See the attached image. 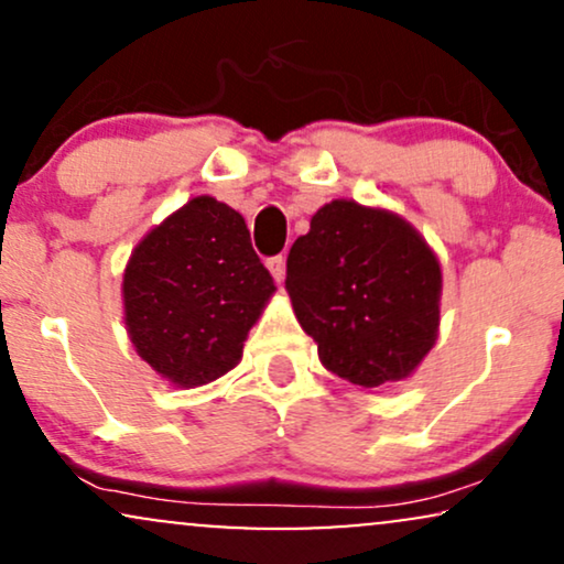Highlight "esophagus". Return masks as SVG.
<instances>
[{
  "label": "esophagus",
  "instance_id": "1",
  "mask_svg": "<svg viewBox=\"0 0 564 564\" xmlns=\"http://www.w3.org/2000/svg\"><path fill=\"white\" fill-rule=\"evenodd\" d=\"M268 270H270V275H273L275 281L281 283L283 275H286V257H281V254L270 257V260H268Z\"/></svg>",
  "mask_w": 564,
  "mask_h": 564
}]
</instances>
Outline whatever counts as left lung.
Returning a JSON list of instances; mask_svg holds the SVG:
<instances>
[{
	"instance_id": "left-lung-1",
	"label": "left lung",
	"mask_w": 564,
	"mask_h": 564,
	"mask_svg": "<svg viewBox=\"0 0 564 564\" xmlns=\"http://www.w3.org/2000/svg\"><path fill=\"white\" fill-rule=\"evenodd\" d=\"M286 289L321 364L358 387L411 377L437 339L440 262L405 219L332 200L291 246Z\"/></svg>"
}]
</instances>
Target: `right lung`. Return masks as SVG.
Masks as SVG:
<instances>
[{
  "label": "right lung",
  "instance_id": "right-lung-1",
  "mask_svg": "<svg viewBox=\"0 0 564 564\" xmlns=\"http://www.w3.org/2000/svg\"><path fill=\"white\" fill-rule=\"evenodd\" d=\"M273 291L243 217L198 196L132 251L127 332L153 371L177 387H198L241 360L246 334Z\"/></svg>",
  "mask_w": 564,
  "mask_h": 564
}]
</instances>
